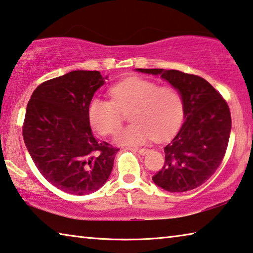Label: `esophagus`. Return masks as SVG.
Here are the masks:
<instances>
[{
	"label": "esophagus",
	"instance_id": "1",
	"mask_svg": "<svg viewBox=\"0 0 253 253\" xmlns=\"http://www.w3.org/2000/svg\"><path fill=\"white\" fill-rule=\"evenodd\" d=\"M135 151L138 154H140V155H146V154H148L149 149H147V148H135Z\"/></svg>",
	"mask_w": 253,
	"mask_h": 253
}]
</instances>
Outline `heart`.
<instances>
[{
    "label": "heart",
    "instance_id": "b5f03b06",
    "mask_svg": "<svg viewBox=\"0 0 253 253\" xmlns=\"http://www.w3.org/2000/svg\"><path fill=\"white\" fill-rule=\"evenodd\" d=\"M110 95L113 100L92 98L88 117L97 132L113 135L122 126L121 111L130 110L128 118L131 124L115 137V142L122 146H140L154 138L164 140L181 125L183 99L175 88L132 77L115 84Z\"/></svg>",
    "mask_w": 253,
    "mask_h": 253
}]
</instances>
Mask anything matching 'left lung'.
Instances as JSON below:
<instances>
[{
	"label": "left lung",
	"mask_w": 253,
	"mask_h": 253,
	"mask_svg": "<svg viewBox=\"0 0 253 253\" xmlns=\"http://www.w3.org/2000/svg\"><path fill=\"white\" fill-rule=\"evenodd\" d=\"M161 76L181 93L184 123L172 142L164 147L165 162L152 177L170 193L202 185L219 168L231 132V114L222 96L207 80L178 70L135 69Z\"/></svg>",
	"instance_id": "1"
}]
</instances>
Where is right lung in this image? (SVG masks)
I'll return each mask as SVG.
<instances>
[{"mask_svg":"<svg viewBox=\"0 0 253 253\" xmlns=\"http://www.w3.org/2000/svg\"><path fill=\"white\" fill-rule=\"evenodd\" d=\"M108 77L76 70L41 84L28 102L23 139L46 181L66 193L96 192L118 152L92 135L88 107Z\"/></svg>","mask_w":253,"mask_h":253,"instance_id":"right-lung-1","label":"right lung"}]
</instances>
